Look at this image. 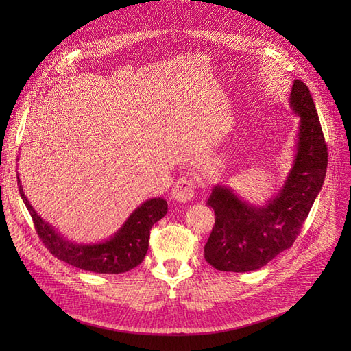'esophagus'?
Here are the masks:
<instances>
[{"label":"esophagus","instance_id":"34e87169","mask_svg":"<svg viewBox=\"0 0 351 351\" xmlns=\"http://www.w3.org/2000/svg\"><path fill=\"white\" fill-rule=\"evenodd\" d=\"M195 196V180L190 176H184L177 180L173 189V197L180 204H187Z\"/></svg>","mask_w":351,"mask_h":351}]
</instances>
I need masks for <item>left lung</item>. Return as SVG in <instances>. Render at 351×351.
<instances>
[{
  "label": "left lung",
  "mask_w": 351,
  "mask_h": 351,
  "mask_svg": "<svg viewBox=\"0 0 351 351\" xmlns=\"http://www.w3.org/2000/svg\"><path fill=\"white\" fill-rule=\"evenodd\" d=\"M290 107L300 117L293 167L278 193L265 205H252L228 186L217 184L206 202L215 226L205 244V259L218 271L249 272L290 249L319 195L328 149L312 95L294 80Z\"/></svg>",
  "instance_id": "8db88e82"
}]
</instances>
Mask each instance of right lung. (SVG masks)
Listing matches in <instances>:
<instances>
[{
  "label": "right lung",
  "instance_id": "1",
  "mask_svg": "<svg viewBox=\"0 0 351 351\" xmlns=\"http://www.w3.org/2000/svg\"><path fill=\"white\" fill-rule=\"evenodd\" d=\"M19 190L29 214L34 219L35 230L47 249L60 261L73 267L97 274H121L142 263L149 246L151 228L168 210L167 200L154 197L137 206L114 236L99 243L77 244L61 236L51 224L38 215L29 204L19 178Z\"/></svg>",
  "mask_w": 351,
  "mask_h": 351
}]
</instances>
